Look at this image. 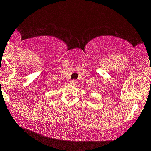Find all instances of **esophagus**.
<instances>
[{
  "label": "esophagus",
  "instance_id": "esophagus-1",
  "mask_svg": "<svg viewBox=\"0 0 151 151\" xmlns=\"http://www.w3.org/2000/svg\"><path fill=\"white\" fill-rule=\"evenodd\" d=\"M71 84H73V85H76V83H77V81H76V80H72L70 81Z\"/></svg>",
  "mask_w": 151,
  "mask_h": 151
}]
</instances>
